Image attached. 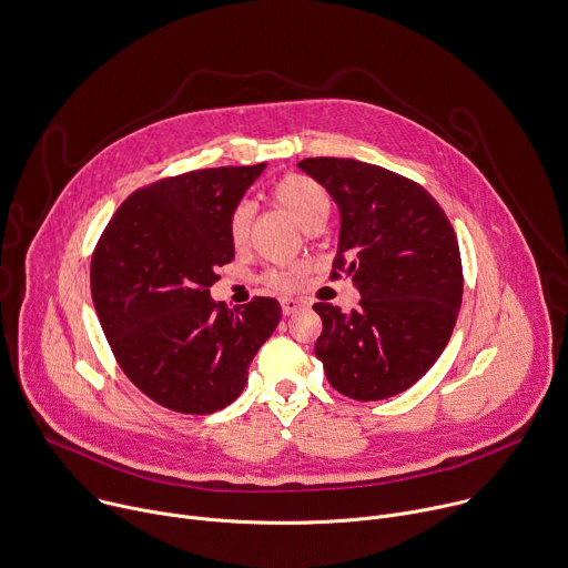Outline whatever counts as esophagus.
<instances>
[{
    "mask_svg": "<svg viewBox=\"0 0 568 568\" xmlns=\"http://www.w3.org/2000/svg\"><path fill=\"white\" fill-rule=\"evenodd\" d=\"M280 304H282V313H284V315H293V313H297L300 308H304L306 302L300 300V297H282Z\"/></svg>",
    "mask_w": 568,
    "mask_h": 568,
    "instance_id": "obj_1",
    "label": "esophagus"
}]
</instances>
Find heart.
<instances>
[{"mask_svg":"<svg viewBox=\"0 0 568 568\" xmlns=\"http://www.w3.org/2000/svg\"><path fill=\"white\" fill-rule=\"evenodd\" d=\"M271 196L293 214V219L302 225L304 231L317 229L328 214V194L317 181L304 174H286L271 187ZM251 223H253V207L248 203L235 205L229 216V237L235 248L246 246ZM264 282L277 291H295L304 282V268L293 266V268L268 271Z\"/></svg>","mask_w":568,"mask_h":568,"instance_id":"1","label":"heart"}]
</instances>
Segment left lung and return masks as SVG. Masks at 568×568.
I'll return each instance as SVG.
<instances>
[{
    "instance_id": "obj_1",
    "label": "left lung",
    "mask_w": 568,
    "mask_h": 568,
    "mask_svg": "<svg viewBox=\"0 0 568 568\" xmlns=\"http://www.w3.org/2000/svg\"><path fill=\"white\" fill-rule=\"evenodd\" d=\"M339 210L331 277L352 275V313L313 304L322 317L315 356L333 389L383 400L409 389L443 354L464 297L459 242L436 199L418 183L354 159H304Z\"/></svg>"
}]
</instances>
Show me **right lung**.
<instances>
[{
    "label": "right lung",
    "mask_w": 568,
    "mask_h": 568,
    "mask_svg": "<svg viewBox=\"0 0 568 568\" xmlns=\"http://www.w3.org/2000/svg\"><path fill=\"white\" fill-rule=\"evenodd\" d=\"M264 170H196L136 190L93 251L91 297L106 343L125 376L172 412L231 405L280 324L275 297L233 311L210 297L216 266L235 260L229 216Z\"/></svg>",
    "instance_id": "add662e5"
}]
</instances>
